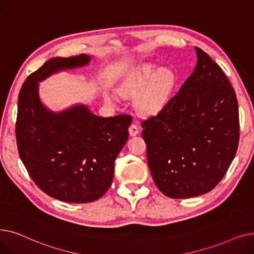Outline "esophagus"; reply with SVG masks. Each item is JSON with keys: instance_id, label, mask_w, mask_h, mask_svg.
I'll return each mask as SVG.
<instances>
[{"instance_id": "obj_1", "label": "esophagus", "mask_w": 254, "mask_h": 254, "mask_svg": "<svg viewBox=\"0 0 254 254\" xmlns=\"http://www.w3.org/2000/svg\"><path fill=\"white\" fill-rule=\"evenodd\" d=\"M129 134L131 135V136H135V135H137L138 134V132H139V129H138V127L135 125V124H131L130 126H129Z\"/></svg>"}]
</instances>
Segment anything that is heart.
<instances>
[{
    "label": "heart",
    "instance_id": "heart-1",
    "mask_svg": "<svg viewBox=\"0 0 254 254\" xmlns=\"http://www.w3.org/2000/svg\"><path fill=\"white\" fill-rule=\"evenodd\" d=\"M176 75L170 69L159 70L144 65L134 70L121 82L119 90L125 95H136L135 107L143 115L158 113L170 100Z\"/></svg>",
    "mask_w": 254,
    "mask_h": 254
}]
</instances>
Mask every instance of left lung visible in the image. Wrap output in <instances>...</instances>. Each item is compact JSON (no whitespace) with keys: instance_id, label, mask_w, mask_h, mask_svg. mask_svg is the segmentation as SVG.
Instances as JSON below:
<instances>
[{"instance_id":"8db88e82","label":"left lung","mask_w":254,"mask_h":254,"mask_svg":"<svg viewBox=\"0 0 254 254\" xmlns=\"http://www.w3.org/2000/svg\"><path fill=\"white\" fill-rule=\"evenodd\" d=\"M196 66L155 117L141 123L158 189L171 198L204 194L218 184L239 143L236 93L224 72L195 47Z\"/></svg>"}]
</instances>
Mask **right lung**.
Here are the masks:
<instances>
[{
    "instance_id": "obj_1",
    "label": "right lung",
    "mask_w": 254,
    "mask_h": 254,
    "mask_svg": "<svg viewBox=\"0 0 254 254\" xmlns=\"http://www.w3.org/2000/svg\"><path fill=\"white\" fill-rule=\"evenodd\" d=\"M79 55L53 58L23 82L18 96L16 140L19 157L43 192L66 202H91L111 187L117 156L128 139L132 118H102L87 105L55 113L43 105L39 82L59 71L90 63Z\"/></svg>"
}]
</instances>
